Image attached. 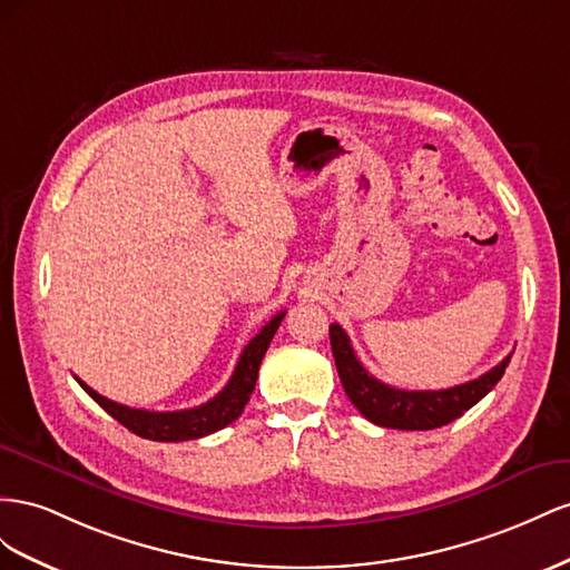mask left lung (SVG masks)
<instances>
[{
	"label": "left lung",
	"mask_w": 570,
	"mask_h": 570,
	"mask_svg": "<svg viewBox=\"0 0 570 570\" xmlns=\"http://www.w3.org/2000/svg\"><path fill=\"white\" fill-rule=\"evenodd\" d=\"M330 338L338 377L351 403L370 422L392 430H434L449 425L492 392L511 361V355H507L482 377L459 386L439 389V392H405L370 375L357 361L348 334L336 322L330 327Z\"/></svg>",
	"instance_id": "obj_1"
}]
</instances>
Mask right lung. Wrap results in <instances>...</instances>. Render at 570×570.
Returning a JSON list of instances; mask_svg holds the SVG:
<instances>
[{"label":"right lung","mask_w":570,"mask_h":570,"mask_svg":"<svg viewBox=\"0 0 570 570\" xmlns=\"http://www.w3.org/2000/svg\"><path fill=\"white\" fill-rule=\"evenodd\" d=\"M284 315H286L284 311L276 313L265 327L248 341V346L243 348L238 357L232 380L226 382V386L215 399H209L207 403L198 405V409L169 411V413L128 409V405L114 403L100 396L95 389H90L78 377L76 382L83 386L86 394L95 403H100L114 420H119L126 430H131L142 439H153V442H188V439H200L226 425H232V422L243 413V409H246V403L250 401V394L257 382L259 363H263V357L269 348V341L274 338L276 330H279Z\"/></svg>","instance_id":"add662e5"}]
</instances>
